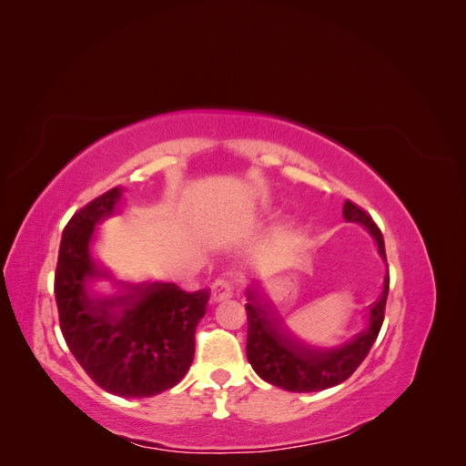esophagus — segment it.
I'll return each mask as SVG.
<instances>
[{"label":"esophagus","mask_w":466,"mask_h":466,"mask_svg":"<svg viewBox=\"0 0 466 466\" xmlns=\"http://www.w3.org/2000/svg\"><path fill=\"white\" fill-rule=\"evenodd\" d=\"M233 298V284L229 279H216L214 284H211V301L219 303L225 299H231Z\"/></svg>","instance_id":"obj_1"}]
</instances>
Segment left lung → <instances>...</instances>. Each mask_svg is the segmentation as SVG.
Listing matches in <instances>:
<instances>
[{"label":"left lung","instance_id":"1","mask_svg":"<svg viewBox=\"0 0 466 466\" xmlns=\"http://www.w3.org/2000/svg\"><path fill=\"white\" fill-rule=\"evenodd\" d=\"M344 219L361 223L375 238L379 255L387 262L385 241L377 223L368 211L354 202H344ZM389 295V272L383 279L379 299L370 305L368 324L348 342L334 348H315L293 336L286 324L274 317L272 309L262 301L260 295L247 289V358L252 370L268 383L291 392H313L340 385L354 373L360 363L368 358L373 342L377 340L380 324L385 319V305Z\"/></svg>","mask_w":466,"mask_h":466}]
</instances>
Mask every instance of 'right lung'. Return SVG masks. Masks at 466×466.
Instances as JSON below:
<instances>
[{
	"mask_svg": "<svg viewBox=\"0 0 466 466\" xmlns=\"http://www.w3.org/2000/svg\"><path fill=\"white\" fill-rule=\"evenodd\" d=\"M120 196V187L110 188L67 221L54 295L64 340L86 373L116 397L144 399L175 387L190 370L209 293L163 281H120L110 295L95 289L98 279L110 278L91 252L95 228L115 216Z\"/></svg>",
	"mask_w": 466,
	"mask_h": 466,
	"instance_id": "right-lung-1",
	"label": "right lung"
}]
</instances>
